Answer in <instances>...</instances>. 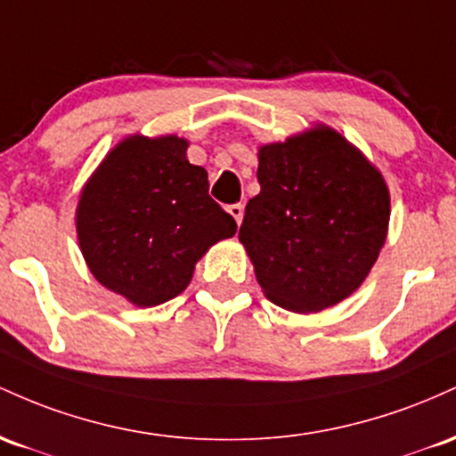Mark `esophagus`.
<instances>
[{
  "label": "esophagus",
  "mask_w": 456,
  "mask_h": 456,
  "mask_svg": "<svg viewBox=\"0 0 456 456\" xmlns=\"http://www.w3.org/2000/svg\"><path fill=\"white\" fill-rule=\"evenodd\" d=\"M226 211H228L230 215H232L234 222H237V224L243 222V204H241V202H239V204H230Z\"/></svg>",
  "instance_id": "34e87169"
}]
</instances>
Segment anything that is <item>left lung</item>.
<instances>
[{
	"mask_svg": "<svg viewBox=\"0 0 456 456\" xmlns=\"http://www.w3.org/2000/svg\"><path fill=\"white\" fill-rule=\"evenodd\" d=\"M260 193L239 241L267 299L321 312L360 289L390 222L381 172L338 131L319 125L258 151Z\"/></svg>",
	"mask_w": 456,
	"mask_h": 456,
	"instance_id": "1",
	"label": "left lung"
}]
</instances>
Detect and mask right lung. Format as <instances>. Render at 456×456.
I'll return each mask as SVG.
<instances>
[{"label":"right lung","instance_id":"add662e5","mask_svg":"<svg viewBox=\"0 0 456 456\" xmlns=\"http://www.w3.org/2000/svg\"><path fill=\"white\" fill-rule=\"evenodd\" d=\"M176 135L122 140L77 204L81 254L105 289L152 308L181 295L207 249L237 232Z\"/></svg>","mask_w":456,"mask_h":456}]
</instances>
